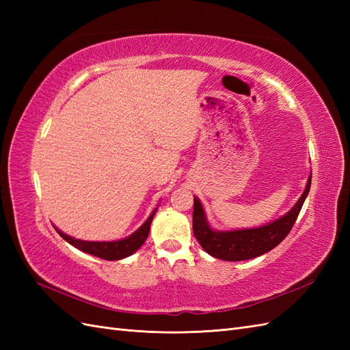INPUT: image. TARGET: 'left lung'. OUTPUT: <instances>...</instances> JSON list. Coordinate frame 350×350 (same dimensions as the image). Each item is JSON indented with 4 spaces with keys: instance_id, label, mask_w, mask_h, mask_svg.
Masks as SVG:
<instances>
[{
    "instance_id": "obj_1",
    "label": "left lung",
    "mask_w": 350,
    "mask_h": 350,
    "mask_svg": "<svg viewBox=\"0 0 350 350\" xmlns=\"http://www.w3.org/2000/svg\"><path fill=\"white\" fill-rule=\"evenodd\" d=\"M311 175L296 204L280 219L264 225L261 228L238 229V230H215L211 229L206 219L204 208L200 200L194 197L193 230L194 237L203 250L211 257L225 261H242L256 258L266 254L288 237L292 226L298 219L304 201L310 193Z\"/></svg>"
}]
</instances>
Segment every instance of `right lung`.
<instances>
[{"mask_svg":"<svg viewBox=\"0 0 350 350\" xmlns=\"http://www.w3.org/2000/svg\"><path fill=\"white\" fill-rule=\"evenodd\" d=\"M156 213V208L153 210V213L149 216L144 224L137 229L134 234H131L130 237H126L124 239L120 241H112V242H93V241H81V239H76L72 237L66 235L64 232H61L59 229H57V232L59 234V237L62 239H66L68 243H71L72 247H76L77 250L92 254L94 257H99L103 260H109V261H115V260H122L125 257L131 256L137 250H139L144 241L149 237V230H150V224L153 220V216Z\"/></svg>","mask_w":350,"mask_h":350,"instance_id":"right-lung-1","label":"right lung"}]
</instances>
